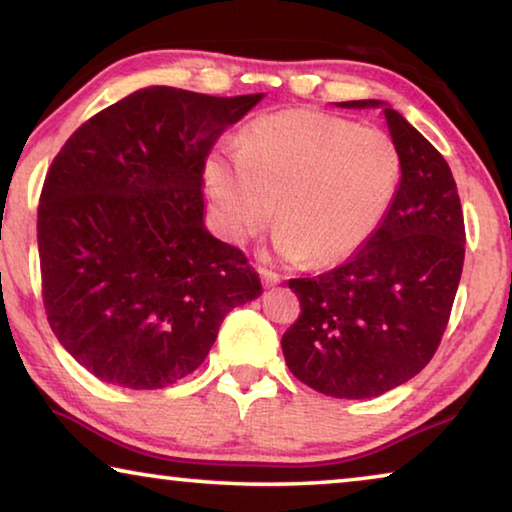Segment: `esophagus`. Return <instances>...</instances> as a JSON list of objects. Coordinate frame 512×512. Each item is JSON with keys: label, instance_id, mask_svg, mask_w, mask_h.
<instances>
[{"label": "esophagus", "instance_id": "1", "mask_svg": "<svg viewBox=\"0 0 512 512\" xmlns=\"http://www.w3.org/2000/svg\"><path fill=\"white\" fill-rule=\"evenodd\" d=\"M259 277H262L264 287H275V284H280V275L268 271V268H259Z\"/></svg>", "mask_w": 512, "mask_h": 512}]
</instances>
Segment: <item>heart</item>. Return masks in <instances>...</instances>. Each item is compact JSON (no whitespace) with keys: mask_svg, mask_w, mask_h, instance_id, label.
Wrapping results in <instances>:
<instances>
[{"mask_svg":"<svg viewBox=\"0 0 512 512\" xmlns=\"http://www.w3.org/2000/svg\"><path fill=\"white\" fill-rule=\"evenodd\" d=\"M205 180L232 244L255 237L273 216L277 255L329 266L357 253L384 221L400 155L377 128L316 110H282L255 121L235 155L214 153Z\"/></svg>","mask_w":512,"mask_h":512,"instance_id":"heart-1","label":"heart"}]
</instances>
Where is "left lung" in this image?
Masks as SVG:
<instances>
[{
	"label": "left lung",
	"mask_w": 512,
	"mask_h": 512,
	"mask_svg": "<svg viewBox=\"0 0 512 512\" xmlns=\"http://www.w3.org/2000/svg\"><path fill=\"white\" fill-rule=\"evenodd\" d=\"M336 106L381 108L402 178L357 253L323 275L289 280L302 311L282 352L314 391L370 400L418 375L438 350L463 273L465 225L449 164L391 103Z\"/></svg>",
	"instance_id": "1"
}]
</instances>
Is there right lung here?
Returning <instances> with one entry per match:
<instances>
[{
    "label": "right lung",
    "instance_id": "add662e5",
    "mask_svg": "<svg viewBox=\"0 0 512 512\" xmlns=\"http://www.w3.org/2000/svg\"><path fill=\"white\" fill-rule=\"evenodd\" d=\"M262 99L151 85L85 121L51 162L38 207L47 318L106 384H176L223 318L262 296L244 253L203 219L207 155Z\"/></svg>",
    "mask_w": 512,
    "mask_h": 512
}]
</instances>
